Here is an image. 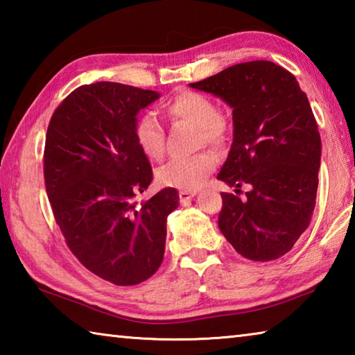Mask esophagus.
Returning <instances> with one entry per match:
<instances>
[{"instance_id": "obj_1", "label": "esophagus", "mask_w": 355, "mask_h": 355, "mask_svg": "<svg viewBox=\"0 0 355 355\" xmlns=\"http://www.w3.org/2000/svg\"><path fill=\"white\" fill-rule=\"evenodd\" d=\"M197 194V191H180V202L182 203H184V202H188V200H191L192 197H194Z\"/></svg>"}]
</instances>
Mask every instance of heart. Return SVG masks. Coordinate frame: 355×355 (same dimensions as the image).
<instances>
[{"label":"heart","mask_w":355,"mask_h":355,"mask_svg":"<svg viewBox=\"0 0 355 355\" xmlns=\"http://www.w3.org/2000/svg\"><path fill=\"white\" fill-rule=\"evenodd\" d=\"M163 110L173 122H183L197 127L199 146L208 144L219 148L230 136V122L218 111L214 100L196 91H180L167 100ZM135 141L141 153L150 161H159L164 156V130L152 114H142L135 125ZM218 158L211 152H200L189 158L167 161L156 171V182L166 188L183 191L197 189L211 172Z\"/></svg>","instance_id":"1"}]
</instances>
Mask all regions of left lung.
<instances>
[{"mask_svg": "<svg viewBox=\"0 0 355 355\" xmlns=\"http://www.w3.org/2000/svg\"><path fill=\"white\" fill-rule=\"evenodd\" d=\"M191 87L233 107V142L218 180L249 184L245 200L222 192L219 228L238 254L271 261L290 252L313 214L321 137L294 75L269 61L232 65Z\"/></svg>", "mask_w": 355, "mask_h": 355, "instance_id": "8db88e82", "label": "left lung"}]
</instances>
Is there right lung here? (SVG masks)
I'll use <instances>...</instances> for the list:
<instances>
[{"mask_svg": "<svg viewBox=\"0 0 355 355\" xmlns=\"http://www.w3.org/2000/svg\"><path fill=\"white\" fill-rule=\"evenodd\" d=\"M158 98L120 83L86 84L62 100L46 130L44 177L56 224L83 266L119 286L158 271L167 216L180 203L173 188L136 202L153 180L135 141L136 116Z\"/></svg>", "mask_w": 355, "mask_h": 355, "instance_id": "obj_1", "label": "right lung"}]
</instances>
